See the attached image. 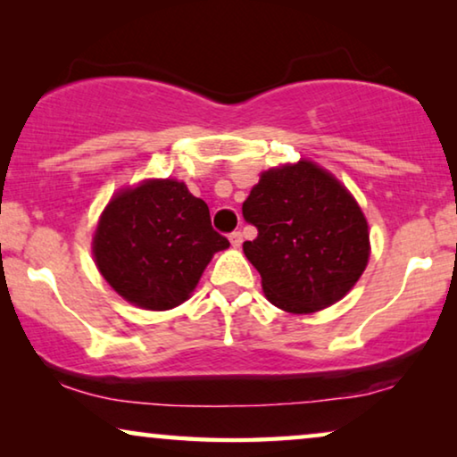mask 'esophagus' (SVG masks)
Returning <instances> with one entry per match:
<instances>
[{"label":"esophagus","mask_w":457,"mask_h":457,"mask_svg":"<svg viewBox=\"0 0 457 457\" xmlns=\"http://www.w3.org/2000/svg\"><path fill=\"white\" fill-rule=\"evenodd\" d=\"M228 239H230V245H233V247H241V243H243L241 230H235V233H230Z\"/></svg>","instance_id":"1"}]
</instances>
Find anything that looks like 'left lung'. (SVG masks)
I'll use <instances>...</instances> for the list:
<instances>
[{
    "instance_id": "obj_1",
    "label": "left lung",
    "mask_w": 457,
    "mask_h": 457,
    "mask_svg": "<svg viewBox=\"0 0 457 457\" xmlns=\"http://www.w3.org/2000/svg\"><path fill=\"white\" fill-rule=\"evenodd\" d=\"M258 228L243 252L270 303L293 314L328 308L364 272L368 224L349 191L308 160L272 168L243 204Z\"/></svg>"
}]
</instances>
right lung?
Returning <instances> with one entry per match:
<instances>
[{"instance_id": "1", "label": "right lung", "mask_w": 457, "mask_h": 457, "mask_svg": "<svg viewBox=\"0 0 457 457\" xmlns=\"http://www.w3.org/2000/svg\"><path fill=\"white\" fill-rule=\"evenodd\" d=\"M228 245L227 237L212 228L208 204L170 179L118 193L93 237L104 278L147 310L183 303L212 255Z\"/></svg>"}]
</instances>
